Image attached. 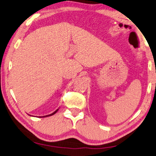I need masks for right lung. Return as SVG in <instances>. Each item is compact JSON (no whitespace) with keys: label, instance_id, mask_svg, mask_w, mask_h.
Wrapping results in <instances>:
<instances>
[{"label":"right lung","instance_id":"obj_1","mask_svg":"<svg viewBox=\"0 0 156 156\" xmlns=\"http://www.w3.org/2000/svg\"><path fill=\"white\" fill-rule=\"evenodd\" d=\"M58 109H57L56 111H55L54 112H53V113L52 114H49V115H47V116H39V118H44V117H47V116H52V115H54V114H56L57 112H58Z\"/></svg>","mask_w":156,"mask_h":156}]
</instances>
